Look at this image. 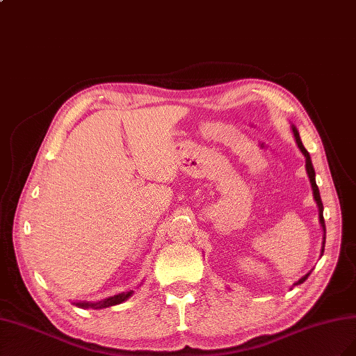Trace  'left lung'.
<instances>
[{"instance_id":"obj_1","label":"left lung","mask_w":356,"mask_h":356,"mask_svg":"<svg viewBox=\"0 0 356 356\" xmlns=\"http://www.w3.org/2000/svg\"><path fill=\"white\" fill-rule=\"evenodd\" d=\"M292 131H293V136H296V140H297V145H298V147L301 149L302 155L306 156V170H307V175H309L310 184H312V189H313V197H314V200H316V202H318V207H319V220H321V225H322V228H323V232H325V220H323V204H322V200H321V194H319V188H318V185H316V180H314V170H313V165H312L310 155H309V152L306 150V147L302 146L301 140H300V134H298V131L296 129V127L292 128ZM323 236H325V234H323ZM323 248H325V237H323V246H322V252H323ZM309 276H310V273H309V274H306V276H304V277H301V279H300L297 283H293V286H296V285H301V283H302L304 280H306Z\"/></svg>"}]
</instances>
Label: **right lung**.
<instances>
[{"label":"right lung","instance_id":"add662e5","mask_svg":"<svg viewBox=\"0 0 356 356\" xmlns=\"http://www.w3.org/2000/svg\"><path fill=\"white\" fill-rule=\"evenodd\" d=\"M131 293H133V291L129 292H122L119 293V296H115V297H110L107 300H103L99 302H74L77 307H82V309H104V307H110V306H116V304H120L122 301H125L128 297H131Z\"/></svg>","mask_w":356,"mask_h":356}]
</instances>
